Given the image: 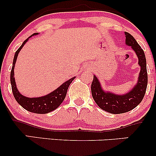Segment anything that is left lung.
Returning <instances> with one entry per match:
<instances>
[{
    "label": "left lung",
    "instance_id": "1",
    "mask_svg": "<svg viewBox=\"0 0 156 156\" xmlns=\"http://www.w3.org/2000/svg\"><path fill=\"white\" fill-rule=\"evenodd\" d=\"M125 44L130 46L136 54L140 66V73L136 83L126 94H117L105 91L102 88L99 80L94 75L91 85L93 99L101 109L111 114H122L130 112L141 103L145 94L147 86V62L144 51L136 39L128 32H125Z\"/></svg>",
    "mask_w": 156,
    "mask_h": 156
}]
</instances>
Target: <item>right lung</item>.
I'll return each instance as SVG.
<instances>
[{
	"label": "right lung",
	"mask_w": 156,
	"mask_h": 156,
	"mask_svg": "<svg viewBox=\"0 0 156 156\" xmlns=\"http://www.w3.org/2000/svg\"><path fill=\"white\" fill-rule=\"evenodd\" d=\"M38 34V33L33 34L31 37H28L26 40L23 42L22 45L18 48L16 51L15 56H14L13 64H12V71L10 74V80L11 84H12V89L13 92L14 97L17 103H19L23 108L28 112L35 113V114H47L51 112H53L55 109L58 108L59 105L62 104V102L64 101L65 98L66 94L69 86L72 83L73 80L76 78V77L70 78L69 80H67L64 83H63L59 87H58L54 91L51 92L49 94L42 97H39V98H28L23 95L20 92H19L18 89L17 88L16 82L15 79V73H14V69H15V66L16 61H17V56L22 49L25 44L28 42V39L31 38L32 36H35Z\"/></svg>",
	"instance_id": "obj_1"
}]
</instances>
